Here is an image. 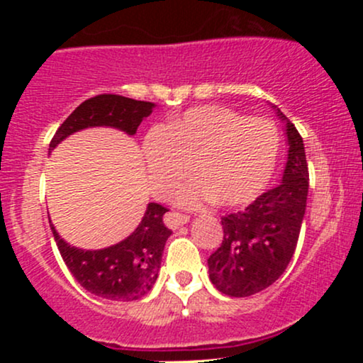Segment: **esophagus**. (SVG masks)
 <instances>
[{
    "instance_id": "34e87169",
    "label": "esophagus",
    "mask_w": 363,
    "mask_h": 363,
    "mask_svg": "<svg viewBox=\"0 0 363 363\" xmlns=\"http://www.w3.org/2000/svg\"><path fill=\"white\" fill-rule=\"evenodd\" d=\"M187 222H189V216L184 213H179V211H170V213L165 216V223H167L170 228H179Z\"/></svg>"
}]
</instances>
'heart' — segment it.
<instances>
[{
    "label": "heart",
    "instance_id": "obj_1",
    "mask_svg": "<svg viewBox=\"0 0 363 363\" xmlns=\"http://www.w3.org/2000/svg\"><path fill=\"white\" fill-rule=\"evenodd\" d=\"M280 135L272 121L245 118L222 106H201L155 126L143 140L150 191L167 198L189 177L176 203L199 206L216 199L223 206L254 201L269 184L277 165Z\"/></svg>",
    "mask_w": 363,
    "mask_h": 363
}]
</instances>
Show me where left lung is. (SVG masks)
Wrapping results in <instances>:
<instances>
[{"mask_svg": "<svg viewBox=\"0 0 363 363\" xmlns=\"http://www.w3.org/2000/svg\"><path fill=\"white\" fill-rule=\"evenodd\" d=\"M277 114L286 123L289 145L281 182L244 211L223 216L222 245L208 257L211 283L230 297H249L281 277L297 247L306 215L309 169L303 140L280 109Z\"/></svg>", "mask_w": 363, "mask_h": 363, "instance_id": "1", "label": "left lung"}]
</instances>
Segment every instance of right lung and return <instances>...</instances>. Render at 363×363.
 I'll return each instance as SVG.
<instances>
[{"label": "right lung", "instance_id": "1", "mask_svg": "<svg viewBox=\"0 0 363 363\" xmlns=\"http://www.w3.org/2000/svg\"><path fill=\"white\" fill-rule=\"evenodd\" d=\"M155 104L135 101L123 95L104 94L82 102L57 128L49 152L73 133L86 128L109 126L133 136L141 121L152 114ZM167 208L148 203L147 211L131 235L121 242L97 251H85L61 239L51 230L62 261L85 290L109 301H138L155 285L162 254L172 230L164 225Z\"/></svg>", "mask_w": 363, "mask_h": 363}]
</instances>
